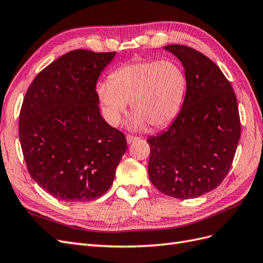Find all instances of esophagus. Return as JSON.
Listing matches in <instances>:
<instances>
[{"label":"esophagus","instance_id":"1","mask_svg":"<svg viewBox=\"0 0 263 263\" xmlns=\"http://www.w3.org/2000/svg\"><path fill=\"white\" fill-rule=\"evenodd\" d=\"M136 140H138V138L135 137V136H132V135H127V136H126V141H127V144H128V145L133 144V142L136 141Z\"/></svg>","mask_w":263,"mask_h":263}]
</instances>
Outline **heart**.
<instances>
[{"mask_svg": "<svg viewBox=\"0 0 263 263\" xmlns=\"http://www.w3.org/2000/svg\"><path fill=\"white\" fill-rule=\"evenodd\" d=\"M186 84L184 71L177 62L137 59L116 69L108 81L99 83L97 93L110 125L121 123L130 103L134 114L127 127L141 132L148 125L161 128L173 121L184 100Z\"/></svg>", "mask_w": 263, "mask_h": 263, "instance_id": "heart-1", "label": "heart"}]
</instances>
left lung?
Returning <instances> with one entry per match:
<instances>
[{"mask_svg":"<svg viewBox=\"0 0 263 263\" xmlns=\"http://www.w3.org/2000/svg\"><path fill=\"white\" fill-rule=\"evenodd\" d=\"M163 49L184 68L186 93L169 128L147 139L148 174L163 194L187 200L216 189L227 176L240 138V118L232 85L211 59L182 45Z\"/></svg>","mask_w":263,"mask_h":263,"instance_id":"obj_1","label":"left lung"}]
</instances>
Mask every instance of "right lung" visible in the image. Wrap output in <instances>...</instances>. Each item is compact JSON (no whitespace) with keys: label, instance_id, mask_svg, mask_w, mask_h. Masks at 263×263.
I'll use <instances>...</instances> for the list:
<instances>
[{"label":"right lung","instance_id":"add662e5","mask_svg":"<svg viewBox=\"0 0 263 263\" xmlns=\"http://www.w3.org/2000/svg\"><path fill=\"white\" fill-rule=\"evenodd\" d=\"M116 52L78 49L31 82L20 114V140L30 177L65 202L99 198L113 184L127 150L124 134L102 117L95 91Z\"/></svg>","mask_w":263,"mask_h":263}]
</instances>
